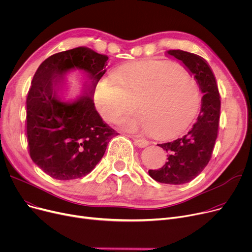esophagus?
Wrapping results in <instances>:
<instances>
[{
	"instance_id": "esophagus-1",
	"label": "esophagus",
	"mask_w": 252,
	"mask_h": 252,
	"mask_svg": "<svg viewBox=\"0 0 252 252\" xmlns=\"http://www.w3.org/2000/svg\"><path fill=\"white\" fill-rule=\"evenodd\" d=\"M131 139L134 140L135 145H137L138 147H141V148L148 146V144H149V142L147 140H145L143 138H139L138 136H131Z\"/></svg>"
}]
</instances>
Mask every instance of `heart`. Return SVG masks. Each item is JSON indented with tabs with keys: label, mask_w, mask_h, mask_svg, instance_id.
<instances>
[{
	"label": "heart",
	"mask_w": 252,
	"mask_h": 252,
	"mask_svg": "<svg viewBox=\"0 0 252 252\" xmlns=\"http://www.w3.org/2000/svg\"><path fill=\"white\" fill-rule=\"evenodd\" d=\"M141 112L122 117L123 129L156 130L163 138L175 137L187 128L201 104L196 79L177 65L160 62L142 63L117 69L112 78L97 85L95 102L100 115L114 122L134 107Z\"/></svg>",
	"instance_id": "1"
}]
</instances>
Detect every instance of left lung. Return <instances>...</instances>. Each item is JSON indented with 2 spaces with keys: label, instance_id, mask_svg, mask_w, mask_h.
<instances>
[{
  "label": "left lung",
  "instance_id": "left-lung-1",
  "mask_svg": "<svg viewBox=\"0 0 252 252\" xmlns=\"http://www.w3.org/2000/svg\"><path fill=\"white\" fill-rule=\"evenodd\" d=\"M167 55L185 65L203 94L201 109L188 133L168 143L158 144L167 154V161L149 176L159 183L182 185L195 179L210 160L220 125V100L216 77L206 61L196 54L182 50H169Z\"/></svg>",
  "mask_w": 252,
  "mask_h": 252
}]
</instances>
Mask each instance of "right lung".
I'll list each match as a JSON object with an SVG mask.
<instances>
[{
  "label": "right lung",
  "instance_id": "1",
  "mask_svg": "<svg viewBox=\"0 0 252 252\" xmlns=\"http://www.w3.org/2000/svg\"><path fill=\"white\" fill-rule=\"evenodd\" d=\"M107 61L106 55L78 47L50 56L33 75L26 98V139L32 161L52 178L87 176L117 135L103 122L93 100ZM74 69L86 74L88 90L74 101L64 102L59 92L64 75Z\"/></svg>",
  "mask_w": 252,
  "mask_h": 252
}]
</instances>
